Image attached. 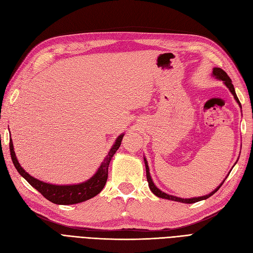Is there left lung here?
Returning a JSON list of instances; mask_svg holds the SVG:
<instances>
[{"label": "left lung", "instance_id": "8db88e82", "mask_svg": "<svg viewBox=\"0 0 253 253\" xmlns=\"http://www.w3.org/2000/svg\"><path fill=\"white\" fill-rule=\"evenodd\" d=\"M212 76H213V77H215L216 79H218V80L224 81L225 85L229 88V90L231 91V94L233 95V97H234V99L236 100V102L239 103V105L242 108V105H241V102H240V100H239V98H237V96H236V94H235V89H234V86H233V84H232V81H231L230 77H229V76L227 75V73H226L225 71L221 70V68H219V67H214V68H213V72H212ZM143 160H144V165H145V170H147V179H148V182H149L150 190H151L152 192L154 193L156 196H158V197H160V198H165V200H170V201L179 202V203H183V204H193V203H196V202L204 201V200H207V198H209L210 196H212L214 193H215L216 191L220 188V186L223 185V182L225 181V180H224L223 182H221L220 185H219L215 190L212 191L211 193L207 194V195H205V196L193 197V198H180V197L169 195V194H167V193L163 192L162 190H159V189L154 185V182H153V180H152V178H151L150 169H149L147 159L143 158Z\"/></svg>", "mask_w": 253, "mask_h": 253}]
</instances>
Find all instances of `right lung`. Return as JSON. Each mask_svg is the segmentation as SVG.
Segmentation results:
<instances>
[{"label": "right lung", "instance_id": "1", "mask_svg": "<svg viewBox=\"0 0 253 253\" xmlns=\"http://www.w3.org/2000/svg\"><path fill=\"white\" fill-rule=\"evenodd\" d=\"M124 136L125 134L122 133L117 137V139L113 144L109 154L104 158L101 166L98 168V171L96 172V174L94 176H91L88 180L78 183V185H51V183L44 182L33 177V176H30L19 164L16 153L13 151V143L11 138L9 140V150L12 163L14 167H16L18 172L20 173V175L23 176V177H24L36 190L39 191L46 200L57 205H74L85 202L101 192L105 186L106 180H108L109 166L111 163V159L115 153H116V151L119 149Z\"/></svg>", "mask_w": 253, "mask_h": 253}]
</instances>
